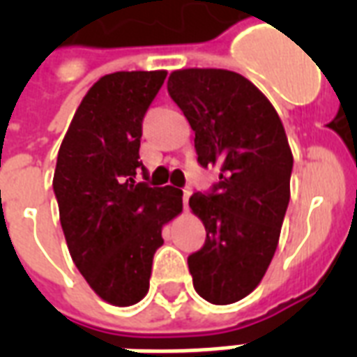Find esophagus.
I'll return each mask as SVG.
<instances>
[{
	"label": "esophagus",
	"mask_w": 357,
	"mask_h": 357,
	"mask_svg": "<svg viewBox=\"0 0 357 357\" xmlns=\"http://www.w3.org/2000/svg\"><path fill=\"white\" fill-rule=\"evenodd\" d=\"M190 195H192V190H190V189H183V206H185V209H187V206H189Z\"/></svg>",
	"instance_id": "1"
}]
</instances>
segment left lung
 <instances>
[{
    "label": "left lung",
    "instance_id": "1",
    "mask_svg": "<svg viewBox=\"0 0 357 357\" xmlns=\"http://www.w3.org/2000/svg\"><path fill=\"white\" fill-rule=\"evenodd\" d=\"M167 86L195 131L198 162L220 172L209 195L189 200L207 231L206 244L189 255L192 283L207 302L234 304L259 285L274 257L293 151L276 109L237 72L174 70Z\"/></svg>",
    "mask_w": 357,
    "mask_h": 357
}]
</instances>
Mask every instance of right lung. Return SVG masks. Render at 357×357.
<instances>
[{"mask_svg":"<svg viewBox=\"0 0 357 357\" xmlns=\"http://www.w3.org/2000/svg\"><path fill=\"white\" fill-rule=\"evenodd\" d=\"M167 70L114 72L81 100L53 174L70 255L107 304L128 307L150 289L162 228L183 209V190L137 181L142 119Z\"/></svg>","mask_w":357,"mask_h":357,"instance_id":"1","label":"right lung"}]
</instances>
